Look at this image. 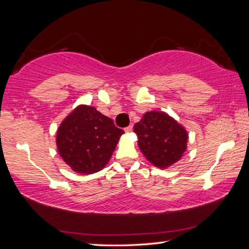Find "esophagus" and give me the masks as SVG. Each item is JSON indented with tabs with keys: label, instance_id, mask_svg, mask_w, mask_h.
I'll use <instances>...</instances> for the list:
<instances>
[{
	"label": "esophagus",
	"instance_id": "esophagus-1",
	"mask_svg": "<svg viewBox=\"0 0 249 249\" xmlns=\"http://www.w3.org/2000/svg\"><path fill=\"white\" fill-rule=\"evenodd\" d=\"M124 130H125V133H130L133 130V126L129 125V126H127V127H125Z\"/></svg>",
	"mask_w": 249,
	"mask_h": 249
}]
</instances>
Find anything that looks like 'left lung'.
<instances>
[{"instance_id":"left-lung-1","label":"left lung","mask_w":249,"mask_h":249,"mask_svg":"<svg viewBox=\"0 0 249 249\" xmlns=\"http://www.w3.org/2000/svg\"><path fill=\"white\" fill-rule=\"evenodd\" d=\"M134 132L142 155L161 169L174 165L187 150L188 132L165 112H146Z\"/></svg>"}]
</instances>
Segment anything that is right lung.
Segmentation results:
<instances>
[{
	"mask_svg": "<svg viewBox=\"0 0 249 249\" xmlns=\"http://www.w3.org/2000/svg\"><path fill=\"white\" fill-rule=\"evenodd\" d=\"M124 130L89 105H79L57 130L58 153L73 171L98 172L107 166Z\"/></svg>",
	"mask_w": 249,
	"mask_h": 249,
	"instance_id": "right-lung-1",
	"label": "right lung"
}]
</instances>
